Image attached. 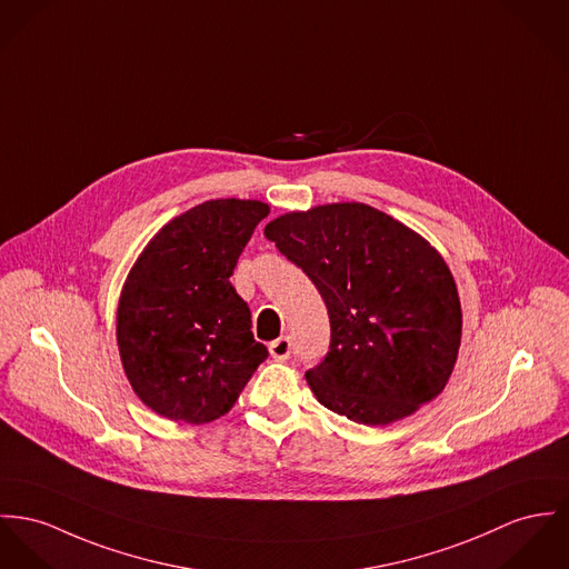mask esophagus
Returning <instances> with one entry per match:
<instances>
[{
  "label": "esophagus",
  "mask_w": 569,
  "mask_h": 569,
  "mask_svg": "<svg viewBox=\"0 0 569 569\" xmlns=\"http://www.w3.org/2000/svg\"><path fill=\"white\" fill-rule=\"evenodd\" d=\"M268 350L274 359H288L292 355V340L288 336H281L268 345Z\"/></svg>",
  "instance_id": "1"
}]
</instances>
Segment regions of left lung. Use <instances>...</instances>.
<instances>
[{
  "label": "left lung",
  "instance_id": "1",
  "mask_svg": "<svg viewBox=\"0 0 569 569\" xmlns=\"http://www.w3.org/2000/svg\"><path fill=\"white\" fill-rule=\"evenodd\" d=\"M263 236L318 288L329 352L307 370L318 402L386 427L446 388L461 345V303L438 251L366 203L270 220Z\"/></svg>",
  "mask_w": 569,
  "mask_h": 569
}]
</instances>
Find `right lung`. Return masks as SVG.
Masks as SVG:
<instances>
[{"label": "right lung", "mask_w": 569, "mask_h": 569, "mask_svg": "<svg viewBox=\"0 0 569 569\" xmlns=\"http://www.w3.org/2000/svg\"><path fill=\"white\" fill-rule=\"evenodd\" d=\"M268 212L262 201H206L164 224L133 263L117 342L133 392L158 416L217 420L268 357L229 281Z\"/></svg>", "instance_id": "add662e5"}]
</instances>
